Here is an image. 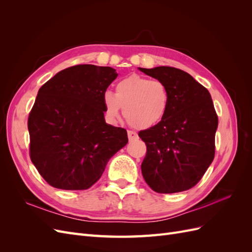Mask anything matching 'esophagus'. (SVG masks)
Returning <instances> with one entry per match:
<instances>
[{
	"label": "esophagus",
	"instance_id": "esophagus-1",
	"mask_svg": "<svg viewBox=\"0 0 252 252\" xmlns=\"http://www.w3.org/2000/svg\"><path fill=\"white\" fill-rule=\"evenodd\" d=\"M127 134H128V139L129 141H134L139 138L138 136V133H136L135 131H132V130H128L127 131Z\"/></svg>",
	"mask_w": 252,
	"mask_h": 252
}]
</instances>
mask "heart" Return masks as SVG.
<instances>
[{"label":"heart","mask_w":252,"mask_h":252,"mask_svg":"<svg viewBox=\"0 0 252 252\" xmlns=\"http://www.w3.org/2000/svg\"><path fill=\"white\" fill-rule=\"evenodd\" d=\"M170 94L165 84L140 75L121 80L116 85V94L105 91L103 105L110 122H116L121 108L129 125L134 128H148L158 124L168 110Z\"/></svg>","instance_id":"b5f03b06"}]
</instances>
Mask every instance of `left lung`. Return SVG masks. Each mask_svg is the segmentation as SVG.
Masks as SVG:
<instances>
[{"mask_svg":"<svg viewBox=\"0 0 252 252\" xmlns=\"http://www.w3.org/2000/svg\"><path fill=\"white\" fill-rule=\"evenodd\" d=\"M163 82L170 94L164 118L139 132L147 147L142 174L158 193L195 186L215 158L218 116L211 95L189 73L169 66L139 68Z\"/></svg>","mask_w":252,"mask_h":252,"instance_id":"left-lung-1","label":"left lung"}]
</instances>
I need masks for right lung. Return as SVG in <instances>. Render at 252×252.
I'll list each match as a JSON object with an SVG mask.
<instances>
[{
  "mask_svg": "<svg viewBox=\"0 0 252 252\" xmlns=\"http://www.w3.org/2000/svg\"><path fill=\"white\" fill-rule=\"evenodd\" d=\"M117 77L111 67L75 65L39 89L28 117L29 155L50 186L90 188L127 144L126 129L104 119L103 94Z\"/></svg>",
  "mask_w": 252,
  "mask_h": 252,
  "instance_id": "add662e5",
  "label": "right lung"
}]
</instances>
